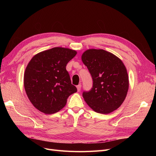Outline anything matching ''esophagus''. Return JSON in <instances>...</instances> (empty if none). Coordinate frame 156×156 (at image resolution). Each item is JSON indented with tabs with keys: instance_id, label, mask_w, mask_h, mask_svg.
Returning a JSON list of instances; mask_svg holds the SVG:
<instances>
[{
	"instance_id": "obj_1",
	"label": "esophagus",
	"mask_w": 156,
	"mask_h": 156,
	"mask_svg": "<svg viewBox=\"0 0 156 156\" xmlns=\"http://www.w3.org/2000/svg\"><path fill=\"white\" fill-rule=\"evenodd\" d=\"M81 84H79V85L77 86V91L79 92L81 90Z\"/></svg>"
}]
</instances>
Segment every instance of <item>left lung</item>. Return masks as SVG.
Wrapping results in <instances>:
<instances>
[{
	"mask_svg": "<svg viewBox=\"0 0 156 156\" xmlns=\"http://www.w3.org/2000/svg\"><path fill=\"white\" fill-rule=\"evenodd\" d=\"M93 79V87L83 96L93 111L109 114L122 104L129 88V77L122 61L103 49H90L81 56Z\"/></svg>",
	"mask_w": 156,
	"mask_h": 156,
	"instance_id": "8db88e82",
	"label": "left lung"
}]
</instances>
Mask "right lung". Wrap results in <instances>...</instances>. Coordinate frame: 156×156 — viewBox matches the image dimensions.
<instances>
[{"mask_svg":"<svg viewBox=\"0 0 156 156\" xmlns=\"http://www.w3.org/2000/svg\"><path fill=\"white\" fill-rule=\"evenodd\" d=\"M76 54L75 50L57 47L41 51L30 60L24 73V87L37 110L48 115L57 112L77 92L66 68Z\"/></svg>","mask_w":156,"mask_h":156,"instance_id":"add662e5","label":"right lung"}]
</instances>
